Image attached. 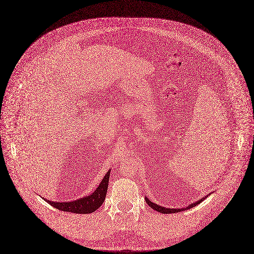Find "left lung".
Wrapping results in <instances>:
<instances>
[{
    "mask_svg": "<svg viewBox=\"0 0 254 254\" xmlns=\"http://www.w3.org/2000/svg\"><path fill=\"white\" fill-rule=\"evenodd\" d=\"M209 195H210V194H209ZM207 197H208V195L203 197L202 199H200V200H198V201H196L195 203H191L189 207H186V208H183V209H170V208L161 207V206H159V205H156V203H153L152 201H150L147 197L145 198V200H146L147 204H148L151 208H153L154 210H156V212H158V213H161V214H175V213H179V212H182V211H185V210H188V209H190V208L194 207L196 205L200 204V203H201L205 198H207Z\"/></svg>",
    "mask_w": 254,
    "mask_h": 254,
    "instance_id": "obj_1",
    "label": "left lung"
}]
</instances>
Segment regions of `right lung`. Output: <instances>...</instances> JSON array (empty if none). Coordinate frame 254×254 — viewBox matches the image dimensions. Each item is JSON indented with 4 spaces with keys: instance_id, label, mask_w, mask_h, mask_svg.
<instances>
[{
    "instance_id": "obj_1",
    "label": "right lung",
    "mask_w": 254,
    "mask_h": 254,
    "mask_svg": "<svg viewBox=\"0 0 254 254\" xmlns=\"http://www.w3.org/2000/svg\"><path fill=\"white\" fill-rule=\"evenodd\" d=\"M110 170L105 174L101 183L98 185L97 190L90 195L77 199L70 202H54L47 199H44L52 207L64 211L74 214H91L98 210L105 200V196L108 189Z\"/></svg>"
}]
</instances>
